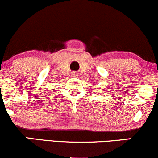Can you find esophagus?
Masks as SVG:
<instances>
[{"mask_svg":"<svg viewBox=\"0 0 158 158\" xmlns=\"http://www.w3.org/2000/svg\"><path fill=\"white\" fill-rule=\"evenodd\" d=\"M72 77H79V73H77V72H73V73H72Z\"/></svg>","mask_w":158,"mask_h":158,"instance_id":"esophagus-1","label":"esophagus"}]
</instances>
